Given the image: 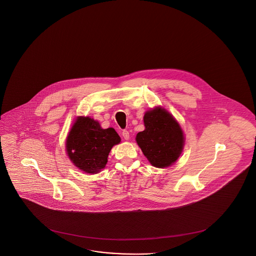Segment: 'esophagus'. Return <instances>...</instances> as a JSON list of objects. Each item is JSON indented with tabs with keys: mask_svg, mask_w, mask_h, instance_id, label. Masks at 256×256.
Returning <instances> with one entry per match:
<instances>
[{
	"mask_svg": "<svg viewBox=\"0 0 256 256\" xmlns=\"http://www.w3.org/2000/svg\"><path fill=\"white\" fill-rule=\"evenodd\" d=\"M122 136L124 138V140H128L130 138V133H129L127 130H124V131L122 132Z\"/></svg>",
	"mask_w": 256,
	"mask_h": 256,
	"instance_id": "esophagus-1",
	"label": "esophagus"
}]
</instances>
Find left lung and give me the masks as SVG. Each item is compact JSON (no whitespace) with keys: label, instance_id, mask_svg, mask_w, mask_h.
Masks as SVG:
<instances>
[{"label":"left lung","instance_id":"8db88e82","mask_svg":"<svg viewBox=\"0 0 256 256\" xmlns=\"http://www.w3.org/2000/svg\"><path fill=\"white\" fill-rule=\"evenodd\" d=\"M146 129L136 140L153 166L166 168L179 158L184 146V134L174 118L164 108L156 107L144 114Z\"/></svg>","mask_w":256,"mask_h":256}]
</instances>
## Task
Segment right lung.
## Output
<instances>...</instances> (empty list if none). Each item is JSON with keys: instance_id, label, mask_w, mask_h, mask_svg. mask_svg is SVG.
I'll use <instances>...</instances> for the list:
<instances>
[{"instance_id": "1", "label": "right lung", "mask_w": 256, "mask_h": 256, "mask_svg": "<svg viewBox=\"0 0 256 256\" xmlns=\"http://www.w3.org/2000/svg\"><path fill=\"white\" fill-rule=\"evenodd\" d=\"M120 140L114 128L102 129L94 118L79 116L68 134L66 152L78 168L95 174L105 168L110 149Z\"/></svg>"}]
</instances>
